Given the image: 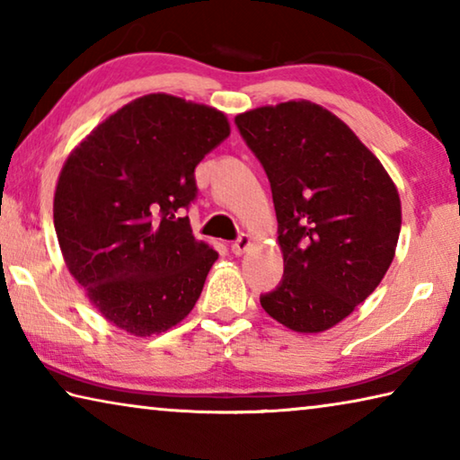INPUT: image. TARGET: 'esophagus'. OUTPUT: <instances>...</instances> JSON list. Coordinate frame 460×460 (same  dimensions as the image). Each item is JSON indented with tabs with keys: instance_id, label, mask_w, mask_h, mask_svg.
<instances>
[{
	"instance_id": "esophagus-1",
	"label": "esophagus",
	"mask_w": 460,
	"mask_h": 460,
	"mask_svg": "<svg viewBox=\"0 0 460 460\" xmlns=\"http://www.w3.org/2000/svg\"><path fill=\"white\" fill-rule=\"evenodd\" d=\"M252 245H253L252 237H249V235H241L237 241H233L231 249H233V253H235V255H243L245 252H249V247H252Z\"/></svg>"
}]
</instances>
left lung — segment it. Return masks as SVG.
<instances>
[{
  "instance_id": "left-lung-1",
  "label": "left lung",
  "mask_w": 460,
  "mask_h": 460,
  "mask_svg": "<svg viewBox=\"0 0 460 460\" xmlns=\"http://www.w3.org/2000/svg\"><path fill=\"white\" fill-rule=\"evenodd\" d=\"M270 178L284 278L261 308L294 332L339 324L389 270L402 200L355 131L313 101L249 109L235 118Z\"/></svg>"
}]
</instances>
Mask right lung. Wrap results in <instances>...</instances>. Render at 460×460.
Returning <instances> with one entry per match:
<instances>
[{
	"label": "right lung",
	"instance_id": "add662e5",
	"mask_svg": "<svg viewBox=\"0 0 460 460\" xmlns=\"http://www.w3.org/2000/svg\"><path fill=\"white\" fill-rule=\"evenodd\" d=\"M231 134L227 115L166 93L137 97L68 154L54 229L71 276L101 314L134 337L172 329L219 258L182 208L194 168Z\"/></svg>",
	"mask_w": 460,
	"mask_h": 460
}]
</instances>
